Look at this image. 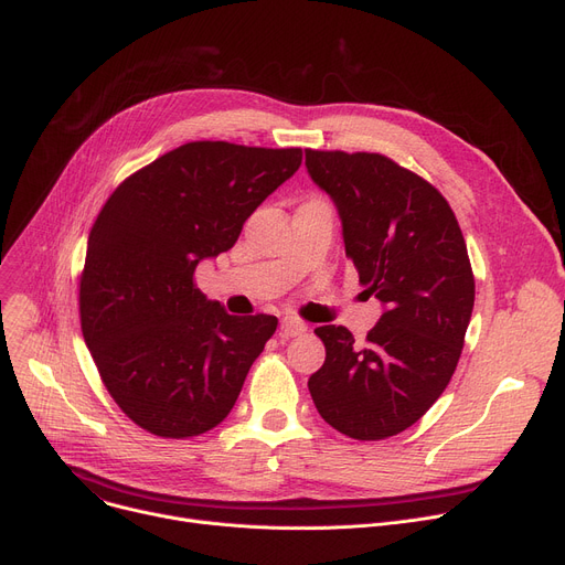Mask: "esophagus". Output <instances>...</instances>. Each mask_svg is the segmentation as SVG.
Masks as SVG:
<instances>
[{"instance_id":"obj_1","label":"esophagus","mask_w":565,"mask_h":565,"mask_svg":"<svg viewBox=\"0 0 565 565\" xmlns=\"http://www.w3.org/2000/svg\"><path fill=\"white\" fill-rule=\"evenodd\" d=\"M309 330V324L300 318H292V316H286L281 318V334L284 337H300Z\"/></svg>"}]
</instances>
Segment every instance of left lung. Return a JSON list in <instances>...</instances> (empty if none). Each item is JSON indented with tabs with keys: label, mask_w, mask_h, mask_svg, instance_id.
<instances>
[{
	"label": "left lung",
	"mask_w": 565,
	"mask_h": 565,
	"mask_svg": "<svg viewBox=\"0 0 565 565\" xmlns=\"http://www.w3.org/2000/svg\"><path fill=\"white\" fill-rule=\"evenodd\" d=\"M313 183L341 215L345 256L384 313L362 345L322 324L324 364L309 377L320 417L373 441L417 424L447 390L473 309V273L449 201L380 153L307 148Z\"/></svg>",
	"instance_id": "8db88e82"
}]
</instances>
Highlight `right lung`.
<instances>
[{
	"label": "right lung",
	"instance_id": "1",
	"mask_svg": "<svg viewBox=\"0 0 565 565\" xmlns=\"http://www.w3.org/2000/svg\"><path fill=\"white\" fill-rule=\"evenodd\" d=\"M302 148L190 141L118 185L79 275L86 348L114 403L146 433L188 439L226 419L275 316H228L194 284L245 220L300 169Z\"/></svg>",
	"mask_w": 565,
	"mask_h": 565
}]
</instances>
